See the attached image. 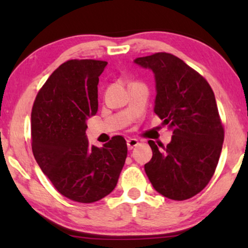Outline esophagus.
I'll use <instances>...</instances> for the list:
<instances>
[{"label":"esophagus","instance_id":"obj_1","mask_svg":"<svg viewBox=\"0 0 248 248\" xmlns=\"http://www.w3.org/2000/svg\"><path fill=\"white\" fill-rule=\"evenodd\" d=\"M139 144V141L136 140V139H129V140H127V147L128 149L132 150L134 147H136Z\"/></svg>","mask_w":248,"mask_h":248}]
</instances>
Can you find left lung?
<instances>
[{
  "label": "left lung",
  "mask_w": 248,
  "mask_h": 248,
  "mask_svg": "<svg viewBox=\"0 0 248 248\" xmlns=\"http://www.w3.org/2000/svg\"><path fill=\"white\" fill-rule=\"evenodd\" d=\"M134 62L155 75L154 113L172 130L167 147L148 141L153 157L144 170L158 193L186 201L209 184L221 153L224 127L215 93L203 76L171 53Z\"/></svg>",
  "instance_id": "left-lung-1"
}]
</instances>
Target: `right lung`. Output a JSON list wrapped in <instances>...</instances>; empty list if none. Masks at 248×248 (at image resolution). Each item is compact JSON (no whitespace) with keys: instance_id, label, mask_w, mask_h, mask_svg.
<instances>
[{"instance_id":"right-lung-1","label":"right lung","mask_w":248,"mask_h":248,"mask_svg":"<svg viewBox=\"0 0 248 248\" xmlns=\"http://www.w3.org/2000/svg\"><path fill=\"white\" fill-rule=\"evenodd\" d=\"M107 62L71 59L53 71L31 112V147L57 191L78 203H93L114 190L127 157L126 140L113 136L90 146L86 120L98 112L99 77Z\"/></svg>"}]
</instances>
